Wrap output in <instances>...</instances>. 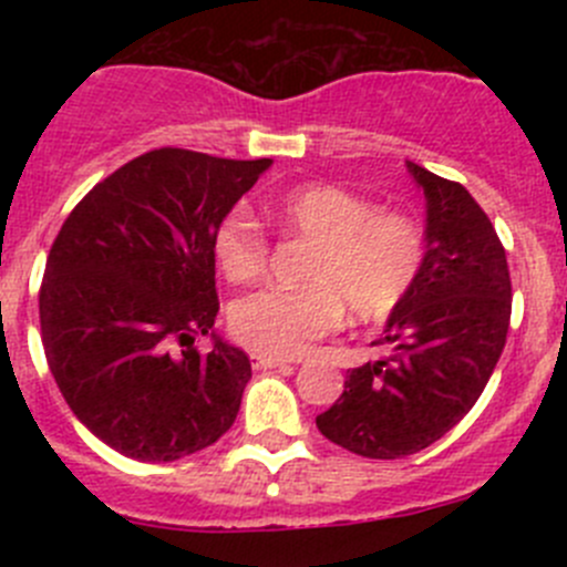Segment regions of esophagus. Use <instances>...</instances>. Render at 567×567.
Here are the masks:
<instances>
[{
	"label": "esophagus",
	"instance_id": "obj_1",
	"mask_svg": "<svg viewBox=\"0 0 567 567\" xmlns=\"http://www.w3.org/2000/svg\"><path fill=\"white\" fill-rule=\"evenodd\" d=\"M251 364L257 370H271V368H288V359H279V357H266V353H251Z\"/></svg>",
	"mask_w": 567,
	"mask_h": 567
}]
</instances>
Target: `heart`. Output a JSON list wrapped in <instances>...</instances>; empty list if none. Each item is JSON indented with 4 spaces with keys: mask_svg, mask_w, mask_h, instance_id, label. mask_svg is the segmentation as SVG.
<instances>
[{
    "mask_svg": "<svg viewBox=\"0 0 567 567\" xmlns=\"http://www.w3.org/2000/svg\"><path fill=\"white\" fill-rule=\"evenodd\" d=\"M277 230L307 244L301 288L257 290L236 301L230 329L266 357H299L342 318L381 323L414 293L427 257L425 233L411 216L381 210L331 183L288 188L271 203ZM214 257L230 282L260 277L271 241L247 208H233L214 230Z\"/></svg>",
    "mask_w": 567,
    "mask_h": 567,
    "instance_id": "b5f03b06",
    "label": "heart"
}]
</instances>
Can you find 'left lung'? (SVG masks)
I'll list each match as a JSON object with an SVG mask.
<instances>
[{"instance_id":"obj_1","label":"left lung","mask_w":567,"mask_h":567,"mask_svg":"<svg viewBox=\"0 0 567 567\" xmlns=\"http://www.w3.org/2000/svg\"><path fill=\"white\" fill-rule=\"evenodd\" d=\"M427 199V257L414 293L373 346L384 357L348 370L346 390L316 416L329 442L394 461L431 447L488 384L511 326V271L485 210L461 183L409 162Z\"/></svg>"}]
</instances>
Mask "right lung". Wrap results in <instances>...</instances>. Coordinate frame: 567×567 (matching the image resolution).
Segmentation results:
<instances>
[{"label":"right lung","mask_w":567,"mask_h":567,"mask_svg":"<svg viewBox=\"0 0 567 567\" xmlns=\"http://www.w3.org/2000/svg\"><path fill=\"white\" fill-rule=\"evenodd\" d=\"M271 158L158 147L84 194L40 285L45 362L84 427L134 461H177L230 431L249 357L214 334V230ZM215 337L203 354L193 342Z\"/></svg>","instance_id":"obj_1"}]
</instances>
